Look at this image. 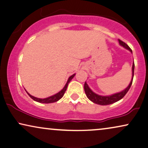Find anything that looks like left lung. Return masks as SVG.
Wrapping results in <instances>:
<instances>
[{"mask_svg":"<svg viewBox=\"0 0 148 148\" xmlns=\"http://www.w3.org/2000/svg\"><path fill=\"white\" fill-rule=\"evenodd\" d=\"M119 43L120 45H122V46L125 47L128 50H129L132 53V50L130 47L128 46V45L126 44L125 42H124L123 41H122L121 40L119 39ZM134 69H135V64H133V67H132V74H133V77H132L131 81L130 82L129 85L127 86V88H125V90H123V91L118 92V93H115L112 95H110V96H101V95H99L95 93L94 92H92L90 88L88 87V84H86V82H85L84 85V92H85L86 97H87L88 99H89L90 101L93 102V103H96V104H99V105H101V106H106V105H110V104L114 103L115 102H116L119 100H121L122 98H123L125 97V95L127 94V92L129 91L130 87H131L132 82H133V76H134Z\"/></svg>","mask_w":148,"mask_h":148,"instance_id":"1","label":"left lung"}]
</instances>
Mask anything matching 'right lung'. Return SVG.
Returning a JSON list of instances; mask_svg holds the SVG:
<instances>
[{"instance_id":"1","label":"right lung","mask_w":148,"mask_h":148,"mask_svg":"<svg viewBox=\"0 0 148 148\" xmlns=\"http://www.w3.org/2000/svg\"><path fill=\"white\" fill-rule=\"evenodd\" d=\"M74 76H75V74H73V75L71 76L70 77L68 78V82H67V83L66 84V85H65L64 88H63V89L61 90V91L58 92V93L56 94V95H54L51 96V97H47V98H45V99H40V98H36V97H34V96H32V95H29L28 92L26 91V90H25V91L27 92V93L28 94V95L32 98V99L33 100H34V101H37V102H39V103H53V102L58 101V100H60L61 98H62L63 96H64L65 92H66V90L67 89V87H68V83L70 82V80H72L73 78H74Z\"/></svg>"}]
</instances>
